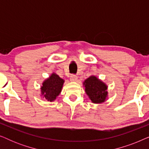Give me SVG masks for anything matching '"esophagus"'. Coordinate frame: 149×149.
Listing matches in <instances>:
<instances>
[{"label": "esophagus", "instance_id": "34e87169", "mask_svg": "<svg viewBox=\"0 0 149 149\" xmlns=\"http://www.w3.org/2000/svg\"><path fill=\"white\" fill-rule=\"evenodd\" d=\"M77 77L75 74H72L70 76V81H77Z\"/></svg>", "mask_w": 149, "mask_h": 149}]
</instances>
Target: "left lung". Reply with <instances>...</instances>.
Returning <instances> with one entry per match:
<instances>
[{"label":"left lung","mask_w":149,"mask_h":149,"mask_svg":"<svg viewBox=\"0 0 149 149\" xmlns=\"http://www.w3.org/2000/svg\"><path fill=\"white\" fill-rule=\"evenodd\" d=\"M85 91L93 103H102L107 96V87L94 76L87 79L84 82Z\"/></svg>","instance_id":"left-lung-1"}]
</instances>
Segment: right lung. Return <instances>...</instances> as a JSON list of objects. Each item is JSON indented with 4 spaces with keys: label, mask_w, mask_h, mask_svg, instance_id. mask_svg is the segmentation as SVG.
Segmentation results:
<instances>
[{
    "label": "right lung",
    "mask_w": 149,
    "mask_h": 149,
    "mask_svg": "<svg viewBox=\"0 0 149 149\" xmlns=\"http://www.w3.org/2000/svg\"><path fill=\"white\" fill-rule=\"evenodd\" d=\"M64 81L58 75L53 73L49 79L42 83V94L48 101H53L60 94Z\"/></svg>",
    "instance_id": "obj_1"
}]
</instances>
